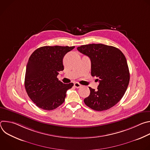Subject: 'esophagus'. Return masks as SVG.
<instances>
[{
    "label": "esophagus",
    "mask_w": 150,
    "mask_h": 150,
    "mask_svg": "<svg viewBox=\"0 0 150 150\" xmlns=\"http://www.w3.org/2000/svg\"><path fill=\"white\" fill-rule=\"evenodd\" d=\"M74 86H75V87H76V88H80V87H82V85H81L80 83H79L78 82H75V83H74Z\"/></svg>",
    "instance_id": "34e87169"
}]
</instances>
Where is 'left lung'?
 <instances>
[{
	"label": "left lung",
	"mask_w": 150,
	"mask_h": 150,
	"mask_svg": "<svg viewBox=\"0 0 150 150\" xmlns=\"http://www.w3.org/2000/svg\"><path fill=\"white\" fill-rule=\"evenodd\" d=\"M77 50L90 57L91 75L99 81L97 91L89 87L90 94L84 99L85 104L96 111L110 109L122 99L129 82L125 55L119 49L103 44L83 45Z\"/></svg>",
	"instance_id": "8db88e82"
}]
</instances>
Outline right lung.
I'll list each match as a JSON object with an SVG mask.
<instances>
[{
  "mask_svg": "<svg viewBox=\"0 0 150 150\" xmlns=\"http://www.w3.org/2000/svg\"><path fill=\"white\" fill-rule=\"evenodd\" d=\"M75 46H43L36 49L28 61L25 88L30 99L39 108L56 109L64 101L74 83L59 81V72L64 69L63 59Z\"/></svg>",
  "mask_w": 150,
  "mask_h": 150,
  "instance_id": "add662e5",
  "label": "right lung"
}]
</instances>
